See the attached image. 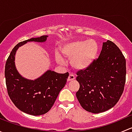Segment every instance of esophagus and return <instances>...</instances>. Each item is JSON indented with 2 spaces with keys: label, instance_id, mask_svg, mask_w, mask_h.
Here are the masks:
<instances>
[{
  "label": "esophagus",
  "instance_id": "esophagus-1",
  "mask_svg": "<svg viewBox=\"0 0 132 132\" xmlns=\"http://www.w3.org/2000/svg\"><path fill=\"white\" fill-rule=\"evenodd\" d=\"M75 79V77L72 74H70L69 75L68 77V81H71V80H73Z\"/></svg>",
  "mask_w": 132,
  "mask_h": 132
}]
</instances>
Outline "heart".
Returning <instances> with one entry per match:
<instances>
[{
    "mask_svg": "<svg viewBox=\"0 0 132 132\" xmlns=\"http://www.w3.org/2000/svg\"><path fill=\"white\" fill-rule=\"evenodd\" d=\"M99 45L94 39H81L63 44L61 50L65 57L70 59L71 66L76 70H84L94 63L99 52ZM55 59L60 64L64 63L59 53Z\"/></svg>",
    "mask_w": 132,
    "mask_h": 132,
    "instance_id": "obj_1",
    "label": "heart"
}]
</instances>
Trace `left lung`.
<instances>
[{
    "label": "left lung",
    "mask_w": 132,
    "mask_h": 132,
    "mask_svg": "<svg viewBox=\"0 0 132 132\" xmlns=\"http://www.w3.org/2000/svg\"><path fill=\"white\" fill-rule=\"evenodd\" d=\"M126 60L116 45L103 43L98 59L77 72L80 88L76 96L82 108L94 114L111 109L119 101L126 80Z\"/></svg>",
    "instance_id": "left-lung-1"
}]
</instances>
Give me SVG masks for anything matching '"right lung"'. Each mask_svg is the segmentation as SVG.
Wrapping results in <instances>:
<instances>
[{"mask_svg":"<svg viewBox=\"0 0 132 132\" xmlns=\"http://www.w3.org/2000/svg\"><path fill=\"white\" fill-rule=\"evenodd\" d=\"M47 35L32 38L19 43L12 50L5 66L7 93L14 105L26 114L40 116L48 112L54 104L61 90L64 87L68 73H58L48 70L36 79L21 75L15 65V55L20 46L27 42H46Z\"/></svg>","mask_w":132,"mask_h":132,"instance_id":"right-lung-1","label":"right lung"}]
</instances>
